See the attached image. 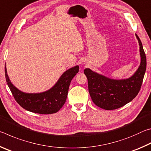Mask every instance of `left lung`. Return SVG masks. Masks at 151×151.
Instances as JSON below:
<instances>
[{
  "mask_svg": "<svg viewBox=\"0 0 151 151\" xmlns=\"http://www.w3.org/2000/svg\"><path fill=\"white\" fill-rule=\"evenodd\" d=\"M140 46V64L133 75L129 78L111 79L89 68L84 73L88 79V92L93 103L100 108L114 110L131 102L139 93L146 71L147 58L139 37L136 35Z\"/></svg>",
  "mask_w": 151,
  "mask_h": 151,
  "instance_id": "left-lung-1",
  "label": "left lung"
}]
</instances>
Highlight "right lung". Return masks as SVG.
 <instances>
[{"instance_id":"add662e5","label":"right lung","mask_w":151,"mask_h":151,"mask_svg":"<svg viewBox=\"0 0 151 151\" xmlns=\"http://www.w3.org/2000/svg\"><path fill=\"white\" fill-rule=\"evenodd\" d=\"M78 70V66L69 68L61 75L52 88L40 93H26L20 91L10 81L6 66L4 72L7 85L19 105L30 112L48 114L58 112L65 103L70 82Z\"/></svg>"}]
</instances>
